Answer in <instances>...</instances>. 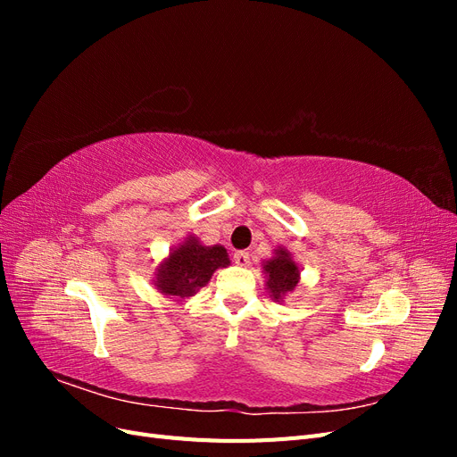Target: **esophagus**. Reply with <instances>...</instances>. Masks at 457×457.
<instances>
[{
	"mask_svg": "<svg viewBox=\"0 0 457 457\" xmlns=\"http://www.w3.org/2000/svg\"><path fill=\"white\" fill-rule=\"evenodd\" d=\"M234 262H237L238 267H247V265H250V253L237 252V253H234Z\"/></svg>",
	"mask_w": 457,
	"mask_h": 457,
	"instance_id": "esophagus-1",
	"label": "esophagus"
}]
</instances>
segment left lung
<instances>
[{
  "mask_svg": "<svg viewBox=\"0 0 457 457\" xmlns=\"http://www.w3.org/2000/svg\"><path fill=\"white\" fill-rule=\"evenodd\" d=\"M261 269L265 274L267 292L276 303H282L289 294H294L301 280L299 262L294 259L292 252L282 245L276 247L270 259L261 262Z\"/></svg>",
  "mask_w": 457,
  "mask_h": 457,
  "instance_id": "left-lung-1",
  "label": "left lung"
}]
</instances>
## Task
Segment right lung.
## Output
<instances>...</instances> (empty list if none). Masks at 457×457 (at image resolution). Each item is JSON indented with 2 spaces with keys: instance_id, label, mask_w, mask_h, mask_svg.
Segmentation results:
<instances>
[{
  "instance_id": "1",
  "label": "right lung",
  "mask_w": 457,
  "mask_h": 457,
  "mask_svg": "<svg viewBox=\"0 0 457 457\" xmlns=\"http://www.w3.org/2000/svg\"><path fill=\"white\" fill-rule=\"evenodd\" d=\"M228 265L230 259L223 245H204L198 237L188 234L163 257L152 284L162 295L183 303L207 286L217 269Z\"/></svg>"
}]
</instances>
